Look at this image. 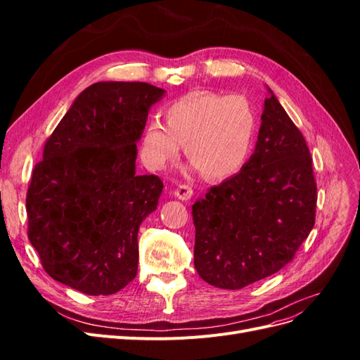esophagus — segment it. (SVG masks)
<instances>
[{"mask_svg":"<svg viewBox=\"0 0 360 360\" xmlns=\"http://www.w3.org/2000/svg\"><path fill=\"white\" fill-rule=\"evenodd\" d=\"M174 195L181 201H189L193 195V189L189 186V184H180V186L174 191Z\"/></svg>","mask_w":360,"mask_h":360,"instance_id":"34e87169","label":"esophagus"}]
</instances>
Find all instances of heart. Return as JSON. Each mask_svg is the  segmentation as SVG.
<instances>
[{
  "label": "heart",
  "mask_w": 360,
  "mask_h": 360,
  "mask_svg": "<svg viewBox=\"0 0 360 360\" xmlns=\"http://www.w3.org/2000/svg\"><path fill=\"white\" fill-rule=\"evenodd\" d=\"M167 124L153 118L141 136V156L163 169L184 144L191 168L209 180H225L243 168L254 147L257 117L243 96L195 91L165 108Z\"/></svg>",
  "instance_id": "1"
}]
</instances>
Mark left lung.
I'll return each mask as SVG.
<instances>
[{
  "label": "left lung",
  "mask_w": 360,
  "mask_h": 360,
  "mask_svg": "<svg viewBox=\"0 0 360 360\" xmlns=\"http://www.w3.org/2000/svg\"><path fill=\"white\" fill-rule=\"evenodd\" d=\"M252 156L192 205L193 264L224 290L276 274L312 230L317 184L300 130L269 86Z\"/></svg>",
  "instance_id": "obj_1"
}]
</instances>
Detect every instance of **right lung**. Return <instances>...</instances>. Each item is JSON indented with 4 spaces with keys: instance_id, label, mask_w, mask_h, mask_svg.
Masks as SVG:
<instances>
[{
    "instance_id": "add662e5",
    "label": "right lung",
    "mask_w": 360,
    "mask_h": 360,
    "mask_svg": "<svg viewBox=\"0 0 360 360\" xmlns=\"http://www.w3.org/2000/svg\"><path fill=\"white\" fill-rule=\"evenodd\" d=\"M165 93L147 82H96L46 141L27 214L30 242L52 279L110 296L136 276L139 225L163 189L153 174H136V143Z\"/></svg>"
}]
</instances>
